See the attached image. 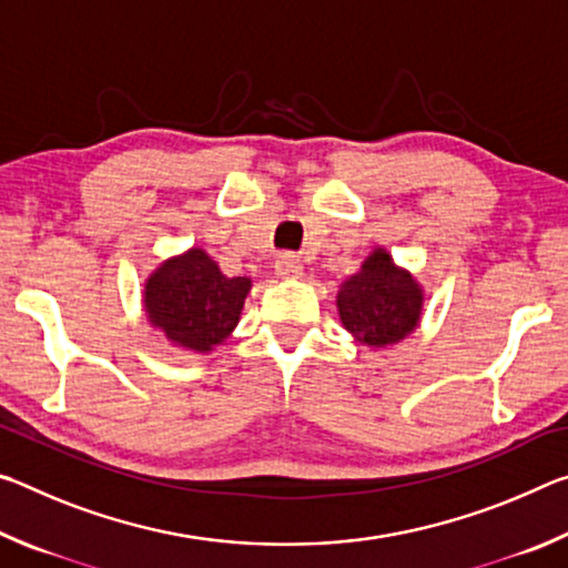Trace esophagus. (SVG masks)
<instances>
[{
  "mask_svg": "<svg viewBox=\"0 0 568 568\" xmlns=\"http://www.w3.org/2000/svg\"><path fill=\"white\" fill-rule=\"evenodd\" d=\"M275 273L281 277H301L303 263L297 261V255H293V253H281L275 261Z\"/></svg>",
  "mask_w": 568,
  "mask_h": 568,
  "instance_id": "esophagus-1",
  "label": "esophagus"
}]
</instances>
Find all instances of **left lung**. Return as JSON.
<instances>
[{
	"label": "left lung",
	"instance_id": "obj_1",
	"mask_svg": "<svg viewBox=\"0 0 568 568\" xmlns=\"http://www.w3.org/2000/svg\"><path fill=\"white\" fill-rule=\"evenodd\" d=\"M423 295L408 273L393 265L390 255L376 250L363 271L338 293L341 321L365 345H390L416 328Z\"/></svg>",
	"mask_w": 568,
	"mask_h": 568
}]
</instances>
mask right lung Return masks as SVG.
Returning a JSON list of instances; mask_svg holds the SVG:
<instances>
[{
    "label": "right lung",
    "mask_w": 568,
    "mask_h": 568,
    "mask_svg": "<svg viewBox=\"0 0 568 568\" xmlns=\"http://www.w3.org/2000/svg\"><path fill=\"white\" fill-rule=\"evenodd\" d=\"M247 293V277L223 275L215 261L195 247L150 275L145 307L152 325L172 343L205 353L233 333Z\"/></svg>",
    "instance_id": "1"
}]
</instances>
